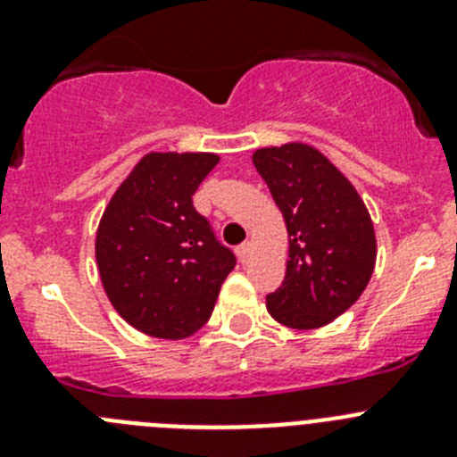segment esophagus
<instances>
[{"mask_svg":"<svg viewBox=\"0 0 457 457\" xmlns=\"http://www.w3.org/2000/svg\"><path fill=\"white\" fill-rule=\"evenodd\" d=\"M237 258H240V263H249V258H252V242H245L240 247L236 249Z\"/></svg>","mask_w":457,"mask_h":457,"instance_id":"obj_1","label":"esophagus"}]
</instances>
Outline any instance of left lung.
<instances>
[{
	"label": "left lung",
	"instance_id": "1",
	"mask_svg": "<svg viewBox=\"0 0 457 457\" xmlns=\"http://www.w3.org/2000/svg\"><path fill=\"white\" fill-rule=\"evenodd\" d=\"M253 167L268 183L288 231V263L268 311L293 329L329 325L364 293L378 242L354 185L318 148L290 141L258 148Z\"/></svg>",
	"mask_w": 457,
	"mask_h": 457
}]
</instances>
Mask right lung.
<instances>
[{
	"mask_svg": "<svg viewBox=\"0 0 457 457\" xmlns=\"http://www.w3.org/2000/svg\"><path fill=\"white\" fill-rule=\"evenodd\" d=\"M217 162L215 153H146L103 212L100 281L119 316L148 337L180 341L199 332L236 268L192 204Z\"/></svg>",
	"mask_w": 457,
	"mask_h": 457,
	"instance_id": "right-lung-1",
	"label": "right lung"
}]
</instances>
